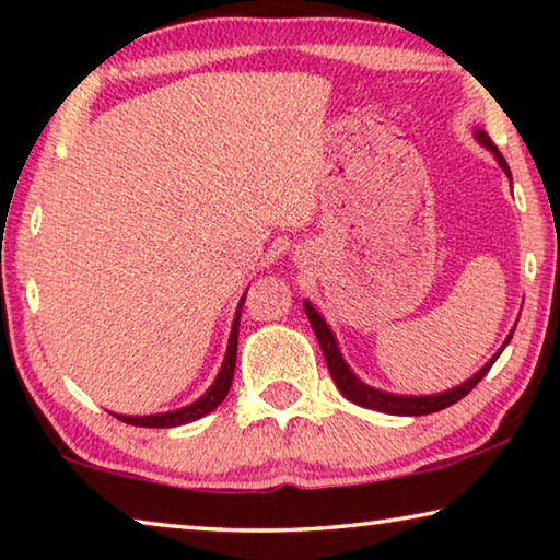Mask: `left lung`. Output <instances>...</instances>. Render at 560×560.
<instances>
[{"label":"left lung","instance_id":"obj_1","mask_svg":"<svg viewBox=\"0 0 560 560\" xmlns=\"http://www.w3.org/2000/svg\"><path fill=\"white\" fill-rule=\"evenodd\" d=\"M474 138H477L479 145H485L489 153L497 158L499 167L511 177V170L506 165L504 155H501L499 148L491 143V138L487 136V132L481 128H474ZM303 311H306L311 326H314V334L318 338L320 350H324V358H326L330 377H334V383L338 385V390L343 393V397H348L350 402H355L360 407H368V410H377V412H387V415H405V417H420V415L440 412V410H444V407H450L457 400H462V397L471 393V387L489 373V368L497 363L501 350L509 346L511 336H514V330H511L509 338L504 340V346H501L497 353L489 358V363L485 368H479V371L474 373L469 381H464L462 385L452 387V390H444V393H438V395H395V393L377 390V387L360 381V377L353 371H350V365L343 360V353H340L334 330H330V326L326 324L324 316H320L318 311L314 308V303L303 301Z\"/></svg>","mask_w":560,"mask_h":560}]
</instances>
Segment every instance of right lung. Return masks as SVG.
I'll return each mask as SVG.
<instances>
[{"mask_svg":"<svg viewBox=\"0 0 560 560\" xmlns=\"http://www.w3.org/2000/svg\"><path fill=\"white\" fill-rule=\"evenodd\" d=\"M246 291L240 301V306L234 311V320H232V334H230V343H226V353L222 360L220 373H217L214 383L207 387V393L202 397H197L195 402H189L187 407H179V410H170V412H158V415H116L118 420L136 424V428H179V424L195 422L205 417L207 412H212L217 405H220L226 393H230L232 381H234V365H236V338H240V318H242V306H244Z\"/></svg>","mask_w":560,"mask_h":560,"instance_id":"obj_1","label":"right lung"}]
</instances>
